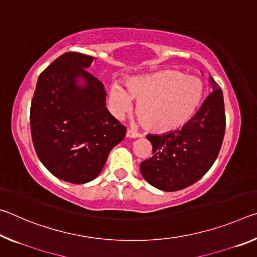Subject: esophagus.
<instances>
[{
  "label": "esophagus",
  "instance_id": "esophagus-1",
  "mask_svg": "<svg viewBox=\"0 0 257 257\" xmlns=\"http://www.w3.org/2000/svg\"><path fill=\"white\" fill-rule=\"evenodd\" d=\"M127 137H129V138H138V137H141V134H138L136 132H133V130H127Z\"/></svg>",
  "mask_w": 257,
  "mask_h": 257
}]
</instances>
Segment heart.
Masks as SVG:
<instances>
[{
	"mask_svg": "<svg viewBox=\"0 0 257 257\" xmlns=\"http://www.w3.org/2000/svg\"><path fill=\"white\" fill-rule=\"evenodd\" d=\"M203 83L195 76L175 70L159 71L125 80V89L114 83L108 91V108L116 119L132 112L134 100L137 115L150 132L167 133L190 121L201 104Z\"/></svg>",
	"mask_w": 257,
	"mask_h": 257,
	"instance_id": "b5f03b06",
	"label": "heart"
}]
</instances>
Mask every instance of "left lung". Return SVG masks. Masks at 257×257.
I'll use <instances>...</instances> for the list:
<instances>
[{"mask_svg":"<svg viewBox=\"0 0 257 257\" xmlns=\"http://www.w3.org/2000/svg\"><path fill=\"white\" fill-rule=\"evenodd\" d=\"M213 92L197 114L180 130L148 135L152 157L140 165L144 180L157 189L173 192L192 185L216 160L225 133L223 91L209 76Z\"/></svg>","mask_w":257,"mask_h":257,"instance_id":"left-lung-1","label":"left lung"}]
</instances>
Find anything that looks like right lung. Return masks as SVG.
<instances>
[{"label":"right lung","mask_w":257,"mask_h":257,"mask_svg":"<svg viewBox=\"0 0 257 257\" xmlns=\"http://www.w3.org/2000/svg\"><path fill=\"white\" fill-rule=\"evenodd\" d=\"M95 58L66 52L41 73L31 105L36 154L54 176L84 184L98 176L125 127L106 108V91L88 73Z\"/></svg>","instance_id":"add662e5"}]
</instances>
